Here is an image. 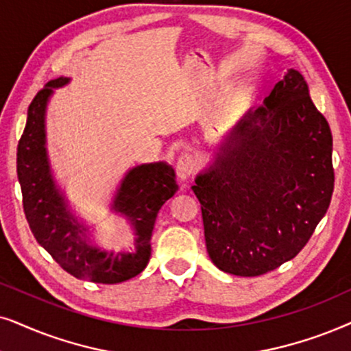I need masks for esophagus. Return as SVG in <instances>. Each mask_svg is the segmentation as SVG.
<instances>
[{
	"label": "esophagus",
	"instance_id": "obj_1",
	"mask_svg": "<svg viewBox=\"0 0 351 351\" xmlns=\"http://www.w3.org/2000/svg\"><path fill=\"white\" fill-rule=\"evenodd\" d=\"M197 171V160L189 154H184L178 158L176 162V175H178L180 180H188L194 173Z\"/></svg>",
	"mask_w": 351,
	"mask_h": 351
}]
</instances>
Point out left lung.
<instances>
[{"instance_id": "left-lung-1", "label": "left lung", "mask_w": 351, "mask_h": 351, "mask_svg": "<svg viewBox=\"0 0 351 351\" xmlns=\"http://www.w3.org/2000/svg\"><path fill=\"white\" fill-rule=\"evenodd\" d=\"M193 191L224 273L260 276L306 245L332 199L334 167L330 127L300 72L289 70L232 128Z\"/></svg>"}]
</instances>
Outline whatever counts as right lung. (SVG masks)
<instances>
[{
  "mask_svg": "<svg viewBox=\"0 0 351 351\" xmlns=\"http://www.w3.org/2000/svg\"><path fill=\"white\" fill-rule=\"evenodd\" d=\"M69 78L59 77L36 93L27 112V125L17 146V178L29 226L38 244L77 279L117 284L132 279L151 258V236L157 213L178 191L175 171L163 162L130 170L121 181L112 208L132 219L136 230L134 254L102 252L86 241L85 231L65 207L54 186L45 149V110L53 88Z\"/></svg>",
  "mask_w": 351,
  "mask_h": 351,
  "instance_id": "1",
  "label": "right lung"
}]
</instances>
